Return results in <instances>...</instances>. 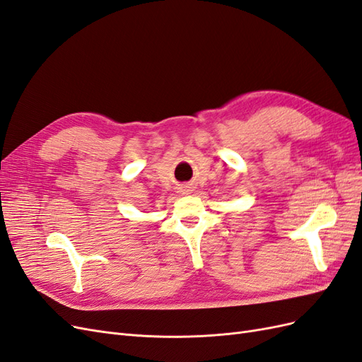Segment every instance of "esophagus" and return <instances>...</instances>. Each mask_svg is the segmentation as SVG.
Wrapping results in <instances>:
<instances>
[{
    "mask_svg": "<svg viewBox=\"0 0 362 362\" xmlns=\"http://www.w3.org/2000/svg\"><path fill=\"white\" fill-rule=\"evenodd\" d=\"M194 190V187L192 184H182V187H181V192H182V194H189V193H192Z\"/></svg>",
    "mask_w": 362,
    "mask_h": 362,
    "instance_id": "1",
    "label": "esophagus"
}]
</instances>
